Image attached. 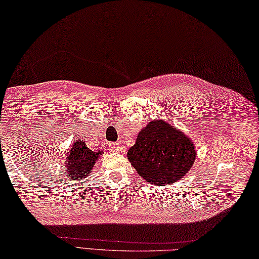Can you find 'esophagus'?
<instances>
[{
    "label": "esophagus",
    "instance_id": "esophagus-1",
    "mask_svg": "<svg viewBox=\"0 0 259 259\" xmlns=\"http://www.w3.org/2000/svg\"><path fill=\"white\" fill-rule=\"evenodd\" d=\"M110 149L112 150V152H119V150H120V144L119 143L110 144Z\"/></svg>",
    "mask_w": 259,
    "mask_h": 259
}]
</instances>
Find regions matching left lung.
<instances>
[{
	"mask_svg": "<svg viewBox=\"0 0 259 259\" xmlns=\"http://www.w3.org/2000/svg\"><path fill=\"white\" fill-rule=\"evenodd\" d=\"M128 159L140 177L154 186H168L186 176L196 159L190 138L163 120L140 130Z\"/></svg>",
	"mask_w": 259,
	"mask_h": 259,
	"instance_id": "1",
	"label": "left lung"
}]
</instances>
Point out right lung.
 <instances>
[{
  "instance_id": "add662e5",
  "label": "right lung",
  "mask_w": 259,
  "mask_h": 259,
  "mask_svg": "<svg viewBox=\"0 0 259 259\" xmlns=\"http://www.w3.org/2000/svg\"><path fill=\"white\" fill-rule=\"evenodd\" d=\"M100 155H102L101 150L94 152L87 147L83 140H76L69 150L65 163V173L69 175L70 180H81L92 173Z\"/></svg>"
}]
</instances>
